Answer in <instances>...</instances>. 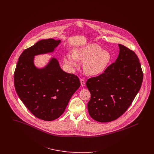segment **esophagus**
<instances>
[{
  "instance_id": "obj_1",
  "label": "esophagus",
  "mask_w": 154,
  "mask_h": 154,
  "mask_svg": "<svg viewBox=\"0 0 154 154\" xmlns=\"http://www.w3.org/2000/svg\"><path fill=\"white\" fill-rule=\"evenodd\" d=\"M80 82H81V84L82 86H84V85H85V81L84 79L81 78V79H80Z\"/></svg>"
}]
</instances>
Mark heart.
<instances>
[{
	"label": "heart",
	"instance_id": "heart-1",
	"mask_svg": "<svg viewBox=\"0 0 154 154\" xmlns=\"http://www.w3.org/2000/svg\"><path fill=\"white\" fill-rule=\"evenodd\" d=\"M111 59L110 53L102 51L97 44H90L74 50L73 55L67 54L65 62L71 67L78 66L77 60L84 63V69L89 75H96L102 73L107 67Z\"/></svg>",
	"mask_w": 154,
	"mask_h": 154
}]
</instances>
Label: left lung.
Here are the masks:
<instances>
[{
  "instance_id": "left-lung-1",
  "label": "left lung",
  "mask_w": 154,
  "mask_h": 154,
  "mask_svg": "<svg viewBox=\"0 0 154 154\" xmlns=\"http://www.w3.org/2000/svg\"><path fill=\"white\" fill-rule=\"evenodd\" d=\"M119 46L120 52L116 62L86 82L91 95L88 112L99 122H111L123 115L142 84L143 73L137 55L123 45Z\"/></svg>"
}]
</instances>
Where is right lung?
<instances>
[{"label": "right lung", "instance_id": "obj_1", "mask_svg": "<svg viewBox=\"0 0 154 154\" xmlns=\"http://www.w3.org/2000/svg\"><path fill=\"white\" fill-rule=\"evenodd\" d=\"M60 43L42 40L25 49L14 72L15 88L22 103L34 116L45 121L59 118L81 85L79 78L63 72L56 59L42 69L34 65V56L53 51Z\"/></svg>", "mask_w": 154, "mask_h": 154}]
</instances>
